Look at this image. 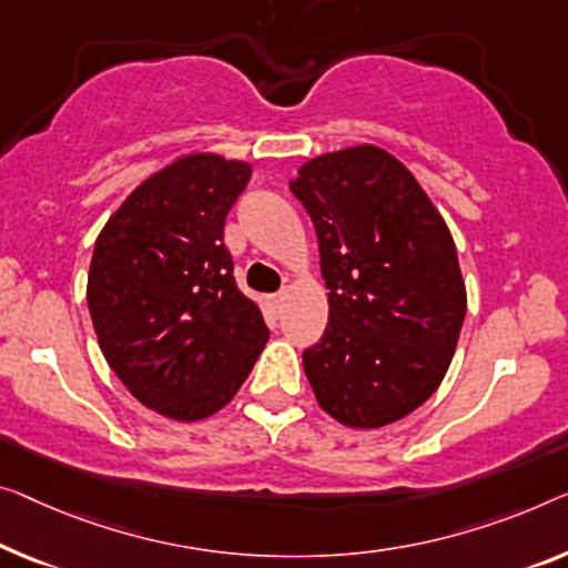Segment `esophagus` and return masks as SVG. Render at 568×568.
<instances>
[{"label":"esophagus","instance_id":"34e87169","mask_svg":"<svg viewBox=\"0 0 568 568\" xmlns=\"http://www.w3.org/2000/svg\"><path fill=\"white\" fill-rule=\"evenodd\" d=\"M285 298H287V291H281V293H273V295H267V303H270V308H273L275 313H281V311H283V306H285Z\"/></svg>","mask_w":568,"mask_h":568}]
</instances>
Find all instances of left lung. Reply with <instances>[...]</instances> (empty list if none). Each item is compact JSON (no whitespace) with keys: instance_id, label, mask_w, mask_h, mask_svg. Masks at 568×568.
Instances as JSON below:
<instances>
[{"instance_id":"1","label":"left lung","mask_w":568,"mask_h":568,"mask_svg":"<svg viewBox=\"0 0 568 568\" xmlns=\"http://www.w3.org/2000/svg\"><path fill=\"white\" fill-rule=\"evenodd\" d=\"M293 196L318 236L328 324L303 369L328 416L379 428L428 400L467 313L446 222L400 160L375 145L301 165Z\"/></svg>"}]
</instances>
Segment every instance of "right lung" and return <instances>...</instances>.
I'll use <instances>...</instances> for the list:
<instances>
[{
    "label": "right lung",
    "mask_w": 568,
    "mask_h": 568,
    "mask_svg": "<svg viewBox=\"0 0 568 568\" xmlns=\"http://www.w3.org/2000/svg\"><path fill=\"white\" fill-rule=\"evenodd\" d=\"M250 175L240 160L185 155L140 183L94 244L87 301L99 346L160 416L222 410L270 336L224 247L226 214Z\"/></svg>",
    "instance_id": "1"
}]
</instances>
